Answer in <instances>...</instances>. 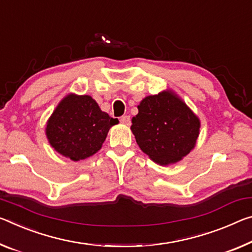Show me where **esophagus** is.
Returning a JSON list of instances; mask_svg holds the SVG:
<instances>
[{
    "label": "esophagus",
    "instance_id": "obj_1",
    "mask_svg": "<svg viewBox=\"0 0 252 252\" xmlns=\"http://www.w3.org/2000/svg\"><path fill=\"white\" fill-rule=\"evenodd\" d=\"M120 122L123 123V125L129 126L130 125V117L129 115H123V117L120 118Z\"/></svg>",
    "mask_w": 252,
    "mask_h": 252
}]
</instances>
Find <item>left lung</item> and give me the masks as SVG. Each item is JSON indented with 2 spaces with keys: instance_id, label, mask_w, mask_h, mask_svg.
<instances>
[{
  "instance_id": "8db88e82",
  "label": "left lung",
  "mask_w": 252,
  "mask_h": 252,
  "mask_svg": "<svg viewBox=\"0 0 252 252\" xmlns=\"http://www.w3.org/2000/svg\"><path fill=\"white\" fill-rule=\"evenodd\" d=\"M131 130L140 149L154 161L169 165L181 160L196 143L199 120L171 92L143 98Z\"/></svg>"
}]
</instances>
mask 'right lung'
Returning a JSON list of instances; mask_svg holds the SVG:
<instances>
[{
  "mask_svg": "<svg viewBox=\"0 0 252 252\" xmlns=\"http://www.w3.org/2000/svg\"><path fill=\"white\" fill-rule=\"evenodd\" d=\"M118 122L89 95H68L56 107L46 133L56 151L78 161L101 149L110 127Z\"/></svg>",
  "mask_w": 252,
  "mask_h": 252,
  "instance_id": "obj_1",
  "label": "right lung"
}]
</instances>
